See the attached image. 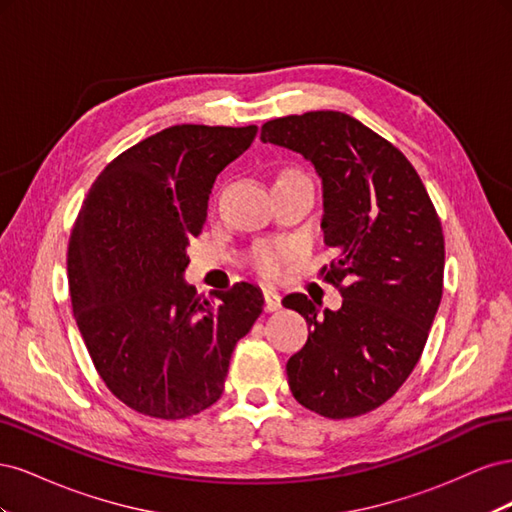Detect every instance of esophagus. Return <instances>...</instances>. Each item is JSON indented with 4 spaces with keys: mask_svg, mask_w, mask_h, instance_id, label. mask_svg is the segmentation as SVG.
<instances>
[{
    "mask_svg": "<svg viewBox=\"0 0 512 512\" xmlns=\"http://www.w3.org/2000/svg\"><path fill=\"white\" fill-rule=\"evenodd\" d=\"M262 297H265V309H267V312H277V309L282 307L280 292H275L271 288H265V292H262Z\"/></svg>",
    "mask_w": 512,
    "mask_h": 512,
    "instance_id": "obj_1",
    "label": "esophagus"
}]
</instances>
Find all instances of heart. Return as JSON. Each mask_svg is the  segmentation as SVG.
I'll use <instances>...</instances> for the list:
<instances>
[{
	"mask_svg": "<svg viewBox=\"0 0 512 512\" xmlns=\"http://www.w3.org/2000/svg\"><path fill=\"white\" fill-rule=\"evenodd\" d=\"M299 170H284L280 175L282 177H299ZM290 256V247L288 245H258L252 252V267L265 277H275L280 275L284 262Z\"/></svg>",
	"mask_w": 512,
	"mask_h": 512,
	"instance_id": "1",
	"label": "heart"
}]
</instances>
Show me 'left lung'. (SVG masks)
I'll return each instance as SVG.
<instances>
[{
    "mask_svg": "<svg viewBox=\"0 0 512 512\" xmlns=\"http://www.w3.org/2000/svg\"><path fill=\"white\" fill-rule=\"evenodd\" d=\"M260 141L316 168L320 228L337 252L324 280L346 282L337 312L301 292L284 297L309 329L286 365L290 391L327 418L361 416L391 399L421 359L442 299L438 213L404 153L346 113L273 119Z\"/></svg>",
    "mask_w": 512,
    "mask_h": 512,
    "instance_id": "1",
    "label": "left lung"
}]
</instances>
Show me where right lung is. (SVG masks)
<instances>
[{
	"mask_svg": "<svg viewBox=\"0 0 512 512\" xmlns=\"http://www.w3.org/2000/svg\"><path fill=\"white\" fill-rule=\"evenodd\" d=\"M256 132L166 128L123 151L85 198L68 247L72 312L108 391L136 412L177 421L213 406L262 314L254 284L200 301L183 280L215 177Z\"/></svg>",
	"mask_w": 512,
	"mask_h": 512,
	"instance_id": "add662e5",
	"label": "right lung"
}]
</instances>
